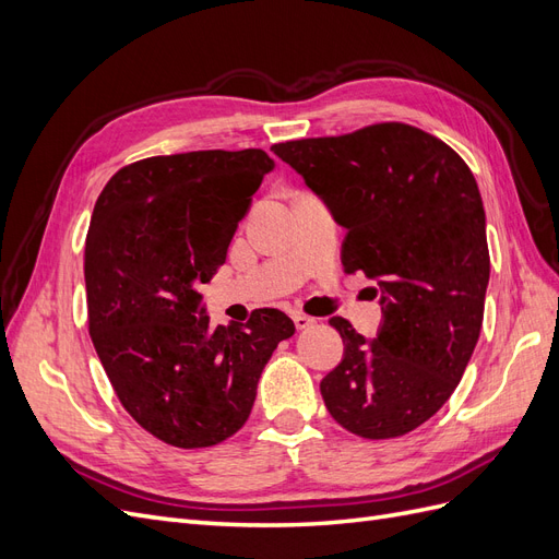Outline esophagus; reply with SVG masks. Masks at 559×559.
I'll use <instances>...</instances> for the list:
<instances>
[{"label": "esophagus", "instance_id": "34e87169", "mask_svg": "<svg viewBox=\"0 0 559 559\" xmlns=\"http://www.w3.org/2000/svg\"><path fill=\"white\" fill-rule=\"evenodd\" d=\"M294 324H296L298 331H302V329H310V326L314 324V319L308 317L306 312H296V314H294Z\"/></svg>", "mask_w": 559, "mask_h": 559}]
</instances>
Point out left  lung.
Segmentation results:
<instances>
[{"label": "left lung", "instance_id": "left-lung-1", "mask_svg": "<svg viewBox=\"0 0 559 559\" xmlns=\"http://www.w3.org/2000/svg\"><path fill=\"white\" fill-rule=\"evenodd\" d=\"M273 151L347 228L345 273L382 289L376 341L329 321L345 354L321 399L349 433H408L443 408L480 335L489 249L478 183L454 148L396 121Z\"/></svg>", "mask_w": 559, "mask_h": 559}]
</instances>
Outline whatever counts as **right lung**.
Wrapping results in <instances>:
<instances>
[{"label":"right lung","instance_id":"1","mask_svg":"<svg viewBox=\"0 0 559 559\" xmlns=\"http://www.w3.org/2000/svg\"><path fill=\"white\" fill-rule=\"evenodd\" d=\"M273 167L261 148L151 156L95 202L83 253L91 341L123 408L167 445L212 448L240 431L263 366L296 333L273 308L212 329L198 294Z\"/></svg>","mask_w":559,"mask_h":559}]
</instances>
